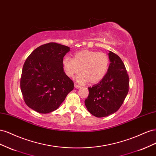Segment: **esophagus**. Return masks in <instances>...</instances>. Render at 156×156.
I'll return each instance as SVG.
<instances>
[{
    "mask_svg": "<svg viewBox=\"0 0 156 156\" xmlns=\"http://www.w3.org/2000/svg\"><path fill=\"white\" fill-rule=\"evenodd\" d=\"M74 86H75V88H81V87L80 86V85H78V84H74Z\"/></svg>",
    "mask_w": 156,
    "mask_h": 156,
    "instance_id": "esophagus-1",
    "label": "esophagus"
}]
</instances>
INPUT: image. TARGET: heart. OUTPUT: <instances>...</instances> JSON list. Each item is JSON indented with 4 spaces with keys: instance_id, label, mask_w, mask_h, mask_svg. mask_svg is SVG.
Masks as SVG:
<instances>
[{
    "instance_id": "b5f03b06",
    "label": "heart",
    "mask_w": 156,
    "mask_h": 156,
    "mask_svg": "<svg viewBox=\"0 0 156 156\" xmlns=\"http://www.w3.org/2000/svg\"><path fill=\"white\" fill-rule=\"evenodd\" d=\"M62 67L69 77H73L81 69V73L77 77V81L95 84L101 81L107 74L109 57L103 52L82 50L74 54L73 59L65 56L62 60Z\"/></svg>"
}]
</instances>
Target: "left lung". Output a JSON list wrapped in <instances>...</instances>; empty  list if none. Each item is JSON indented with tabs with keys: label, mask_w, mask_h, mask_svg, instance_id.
Wrapping results in <instances>:
<instances>
[{
	"label": "left lung",
	"mask_w": 156,
	"mask_h": 156,
	"mask_svg": "<svg viewBox=\"0 0 156 156\" xmlns=\"http://www.w3.org/2000/svg\"><path fill=\"white\" fill-rule=\"evenodd\" d=\"M110 64L105 76L98 83L88 87L84 101L88 111L98 118L113 114L119 109L129 91L128 74L121 58L109 51Z\"/></svg>",
	"instance_id": "obj_1"
}]
</instances>
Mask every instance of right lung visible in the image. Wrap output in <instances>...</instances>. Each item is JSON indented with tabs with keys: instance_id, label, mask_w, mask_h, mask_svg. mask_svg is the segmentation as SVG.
Instances as JSON below:
<instances>
[{
	"instance_id": "obj_1",
	"label": "right lung",
	"mask_w": 156,
	"mask_h": 156,
	"mask_svg": "<svg viewBox=\"0 0 156 156\" xmlns=\"http://www.w3.org/2000/svg\"><path fill=\"white\" fill-rule=\"evenodd\" d=\"M69 51L68 46L50 42L37 48L26 59L20 87L23 100L32 109L44 114L54 111L73 89V82L62 67Z\"/></svg>"
}]
</instances>
